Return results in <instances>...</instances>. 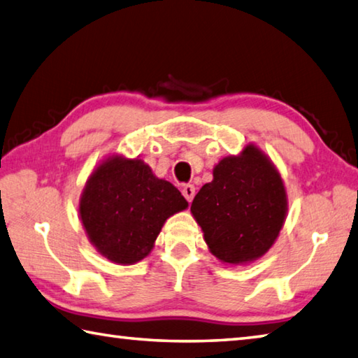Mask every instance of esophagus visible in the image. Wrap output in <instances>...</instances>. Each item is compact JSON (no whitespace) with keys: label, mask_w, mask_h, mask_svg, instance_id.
Listing matches in <instances>:
<instances>
[{"label":"esophagus","mask_w":358,"mask_h":358,"mask_svg":"<svg viewBox=\"0 0 358 358\" xmlns=\"http://www.w3.org/2000/svg\"><path fill=\"white\" fill-rule=\"evenodd\" d=\"M182 194H184L185 199L188 202H192L193 198H194V185L193 184H187L182 187Z\"/></svg>","instance_id":"1"}]
</instances>
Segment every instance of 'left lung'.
Segmentation results:
<instances>
[{"label": "left lung", "instance_id": "8db88e82", "mask_svg": "<svg viewBox=\"0 0 358 358\" xmlns=\"http://www.w3.org/2000/svg\"><path fill=\"white\" fill-rule=\"evenodd\" d=\"M192 213L221 262H252L273 246L284 224V182L257 148L246 146L241 156L215 166L213 180L192 202Z\"/></svg>", "mask_w": 358, "mask_h": 358}]
</instances>
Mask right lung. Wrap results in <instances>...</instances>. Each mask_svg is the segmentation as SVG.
I'll return each mask as SVG.
<instances>
[{
    "label": "right lung",
    "mask_w": 358,
    "mask_h": 358,
    "mask_svg": "<svg viewBox=\"0 0 358 358\" xmlns=\"http://www.w3.org/2000/svg\"><path fill=\"white\" fill-rule=\"evenodd\" d=\"M187 206L143 160L113 157L87 182L79 213L93 246L110 262L131 265L150 254L166 218Z\"/></svg>",
    "instance_id": "obj_1"
}]
</instances>
